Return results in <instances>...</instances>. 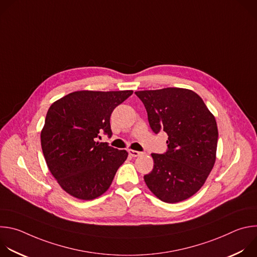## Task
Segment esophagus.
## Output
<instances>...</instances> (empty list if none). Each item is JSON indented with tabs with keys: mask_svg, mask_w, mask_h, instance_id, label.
<instances>
[{
	"mask_svg": "<svg viewBox=\"0 0 257 257\" xmlns=\"http://www.w3.org/2000/svg\"><path fill=\"white\" fill-rule=\"evenodd\" d=\"M128 153H129V155H130L131 157H134V158L139 157V156H141V155H142V153L137 152V151H132V150H129V151H128Z\"/></svg>",
	"mask_w": 257,
	"mask_h": 257,
	"instance_id": "obj_1",
	"label": "esophagus"
}]
</instances>
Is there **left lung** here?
<instances>
[{
    "instance_id": "obj_1",
    "label": "left lung",
    "mask_w": 257,
    "mask_h": 257,
    "mask_svg": "<svg viewBox=\"0 0 257 257\" xmlns=\"http://www.w3.org/2000/svg\"><path fill=\"white\" fill-rule=\"evenodd\" d=\"M135 94L148 112L152 130L168 134L165 154H152L153 171L144 176L162 201L175 203L195 194L215 162L217 126L202 98L192 90L168 87Z\"/></svg>"
}]
</instances>
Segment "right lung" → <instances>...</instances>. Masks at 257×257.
Here are the masks:
<instances>
[{"instance_id":"right-lung-1","label":"right lung","mask_w":257,"mask_h":257,"mask_svg":"<svg viewBox=\"0 0 257 257\" xmlns=\"http://www.w3.org/2000/svg\"><path fill=\"white\" fill-rule=\"evenodd\" d=\"M132 90H81L55 101L47 113L41 142L50 172L70 195L91 200L111 186L128 153L98 142L112 136L109 118Z\"/></svg>"}]
</instances>
